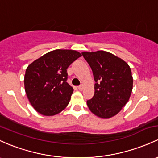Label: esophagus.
<instances>
[{"label":"esophagus","mask_w":158,"mask_h":158,"mask_svg":"<svg viewBox=\"0 0 158 158\" xmlns=\"http://www.w3.org/2000/svg\"><path fill=\"white\" fill-rule=\"evenodd\" d=\"M78 89H79V91H82V89H83V85L78 86Z\"/></svg>","instance_id":"1"}]
</instances>
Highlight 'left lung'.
Wrapping results in <instances>:
<instances>
[{"label":"left lung","instance_id":"left-lung-1","mask_svg":"<svg viewBox=\"0 0 158 158\" xmlns=\"http://www.w3.org/2000/svg\"><path fill=\"white\" fill-rule=\"evenodd\" d=\"M94 76V94L87 101L91 112L102 119L117 115L132 91V71L127 62L104 51L82 52Z\"/></svg>","mask_w":158,"mask_h":158}]
</instances>
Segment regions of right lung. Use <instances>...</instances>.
Instances as JSON below:
<instances>
[{"mask_svg":"<svg viewBox=\"0 0 158 158\" xmlns=\"http://www.w3.org/2000/svg\"><path fill=\"white\" fill-rule=\"evenodd\" d=\"M82 54L74 50L57 49L33 61L26 68L25 91L34 109L54 116L66 108L73 89L66 82V69Z\"/></svg>","mask_w":158,"mask_h":158,"instance_id":"1","label":"right lung"}]
</instances>
